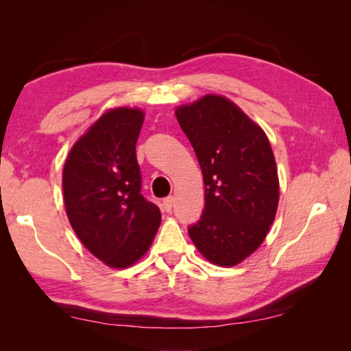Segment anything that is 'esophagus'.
Listing matches in <instances>:
<instances>
[{
  "label": "esophagus",
  "mask_w": 351,
  "mask_h": 351,
  "mask_svg": "<svg viewBox=\"0 0 351 351\" xmlns=\"http://www.w3.org/2000/svg\"><path fill=\"white\" fill-rule=\"evenodd\" d=\"M173 204H175V197L173 196H169V197H166V199L162 200V206H164V210H166L167 213L171 211V206H173Z\"/></svg>",
  "instance_id": "1"
}]
</instances>
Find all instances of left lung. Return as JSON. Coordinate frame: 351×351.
Returning a JSON list of instances; mask_svg holds the SVG:
<instances>
[{"label": "left lung", "mask_w": 351, "mask_h": 351, "mask_svg": "<svg viewBox=\"0 0 351 351\" xmlns=\"http://www.w3.org/2000/svg\"><path fill=\"white\" fill-rule=\"evenodd\" d=\"M175 114L205 184V208L189 228L190 238L213 264L237 265L263 244L278 211L279 180L270 141L223 96L206 95Z\"/></svg>", "instance_id": "1"}]
</instances>
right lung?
Segmentation results:
<instances>
[{"label": "right lung", "instance_id": "obj_1", "mask_svg": "<svg viewBox=\"0 0 351 351\" xmlns=\"http://www.w3.org/2000/svg\"><path fill=\"white\" fill-rule=\"evenodd\" d=\"M143 111L114 108L102 114L66 158V214L80 241L110 267L132 265L151 247L158 206L141 196L136 145Z\"/></svg>", "mask_w": 351, "mask_h": 351}]
</instances>
